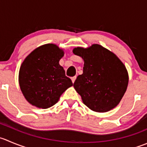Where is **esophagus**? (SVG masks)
<instances>
[{"mask_svg":"<svg viewBox=\"0 0 147 147\" xmlns=\"http://www.w3.org/2000/svg\"><path fill=\"white\" fill-rule=\"evenodd\" d=\"M71 80H72V83H74V82H75V80H76V76H75V77H72V78H71Z\"/></svg>","mask_w":147,"mask_h":147,"instance_id":"1","label":"esophagus"}]
</instances>
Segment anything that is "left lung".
Wrapping results in <instances>:
<instances>
[{"mask_svg": "<svg viewBox=\"0 0 147 147\" xmlns=\"http://www.w3.org/2000/svg\"><path fill=\"white\" fill-rule=\"evenodd\" d=\"M72 52L84 61L83 73L78 75L73 85L83 103L99 113L117 106L129 83L123 62L113 52L97 44L87 48L78 47Z\"/></svg>", "mask_w": 147, "mask_h": 147, "instance_id": "left-lung-1", "label": "left lung"}]
</instances>
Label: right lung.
<instances>
[{"instance_id": "add662e5", "label": "right lung", "mask_w": 147, "mask_h": 147, "mask_svg": "<svg viewBox=\"0 0 147 147\" xmlns=\"http://www.w3.org/2000/svg\"><path fill=\"white\" fill-rule=\"evenodd\" d=\"M65 52L57 45L47 44L31 52L22 62L18 82L24 98L39 108H50L58 102L62 94L72 86L65 76L59 60Z\"/></svg>"}]
</instances>
